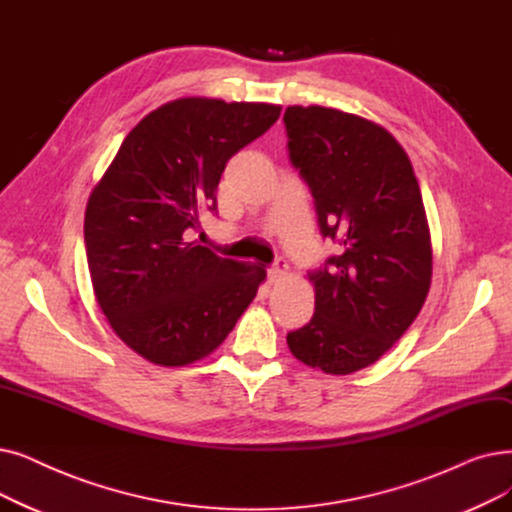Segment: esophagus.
Returning <instances> with one entry per match:
<instances>
[{
    "instance_id": "34e87169",
    "label": "esophagus",
    "mask_w": 512,
    "mask_h": 512,
    "mask_svg": "<svg viewBox=\"0 0 512 512\" xmlns=\"http://www.w3.org/2000/svg\"><path fill=\"white\" fill-rule=\"evenodd\" d=\"M286 274H288V265H286L284 259H280V261L274 265V268L268 270V280H270V284H274V282L282 280Z\"/></svg>"
}]
</instances>
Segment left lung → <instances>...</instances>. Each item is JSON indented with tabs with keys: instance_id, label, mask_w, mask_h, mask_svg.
Returning <instances> with one entry per match:
<instances>
[{
	"instance_id": "1",
	"label": "left lung",
	"mask_w": 512,
	"mask_h": 512,
	"mask_svg": "<svg viewBox=\"0 0 512 512\" xmlns=\"http://www.w3.org/2000/svg\"><path fill=\"white\" fill-rule=\"evenodd\" d=\"M291 161L339 244L307 274L316 311L286 343L299 362L351 374L381 360L416 320L433 276L427 211L406 150L379 123L328 106H288Z\"/></svg>"
}]
</instances>
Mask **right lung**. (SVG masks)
Returning a JSON list of instances; mask_svg holds the SVG:
<instances>
[{"instance_id":"right-lung-1","label":"right lung","mask_w":512,"mask_h":512,"mask_svg":"<svg viewBox=\"0 0 512 512\" xmlns=\"http://www.w3.org/2000/svg\"><path fill=\"white\" fill-rule=\"evenodd\" d=\"M282 106L177 98L133 127L85 207L96 301L115 335L157 366L207 358L255 299L265 270L186 240L215 209L226 163Z\"/></svg>"}]
</instances>
